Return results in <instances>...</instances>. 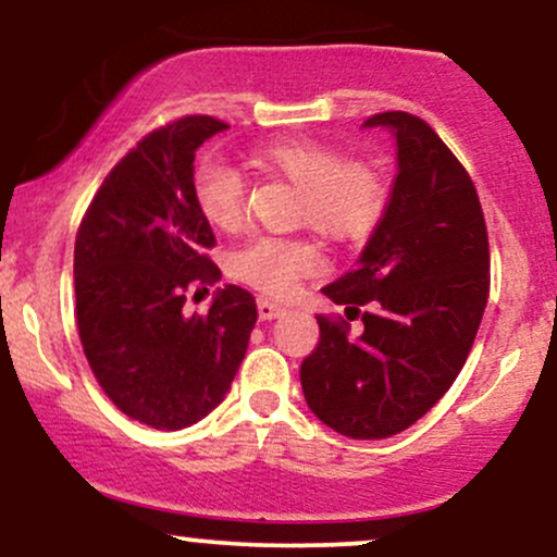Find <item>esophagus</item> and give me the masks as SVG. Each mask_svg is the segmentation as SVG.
Listing matches in <instances>:
<instances>
[{"mask_svg": "<svg viewBox=\"0 0 557 557\" xmlns=\"http://www.w3.org/2000/svg\"><path fill=\"white\" fill-rule=\"evenodd\" d=\"M257 311H259L261 322H272V319H277V317L285 314V306L277 304V300L259 298V300H257Z\"/></svg>", "mask_w": 557, "mask_h": 557, "instance_id": "1", "label": "esophagus"}]
</instances>
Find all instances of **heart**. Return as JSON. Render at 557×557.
<instances>
[{
  "label": "heart",
  "instance_id": "heart-1",
  "mask_svg": "<svg viewBox=\"0 0 557 557\" xmlns=\"http://www.w3.org/2000/svg\"><path fill=\"white\" fill-rule=\"evenodd\" d=\"M251 162L296 185L293 220L306 222L330 240L363 238L385 212L387 190L380 172L359 159H343L341 151L322 140H267L253 149ZM194 198L203 220L233 230L243 216L246 185L227 164L203 162L194 172ZM319 264L322 259L311 240L259 235L230 257V274L261 293L285 296Z\"/></svg>",
  "mask_w": 557,
  "mask_h": 557
}]
</instances>
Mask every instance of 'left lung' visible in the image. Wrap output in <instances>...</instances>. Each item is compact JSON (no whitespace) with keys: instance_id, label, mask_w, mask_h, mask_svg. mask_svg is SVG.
<instances>
[{"instance_id":"obj_1","label":"left lung","mask_w":557,"mask_h":557,"mask_svg":"<svg viewBox=\"0 0 557 557\" xmlns=\"http://www.w3.org/2000/svg\"><path fill=\"white\" fill-rule=\"evenodd\" d=\"M398 175L356 270L322 287L348 322L317 317L319 343L300 363L309 408L350 440L393 437L450 389L490 296V243L469 172L424 120L382 112ZM361 305L367 312H359Z\"/></svg>"}]
</instances>
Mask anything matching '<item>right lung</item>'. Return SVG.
I'll list each match as a JSON object with an SVG mask.
<instances>
[{
	"label": "right lung",
	"mask_w": 557,
	"mask_h": 557,
	"mask_svg": "<svg viewBox=\"0 0 557 557\" xmlns=\"http://www.w3.org/2000/svg\"><path fill=\"white\" fill-rule=\"evenodd\" d=\"M225 123L190 114L149 133L101 183L75 238V317L91 372L125 417L185 430L225 400L257 324L238 285L183 314L190 285L222 274L194 198V159Z\"/></svg>",
	"instance_id": "obj_1"
}]
</instances>
